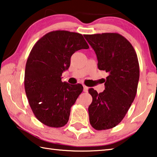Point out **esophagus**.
<instances>
[{"mask_svg":"<svg viewBox=\"0 0 157 157\" xmlns=\"http://www.w3.org/2000/svg\"><path fill=\"white\" fill-rule=\"evenodd\" d=\"M83 87H84V92H87L88 91L89 88L87 87V86H85V85H83Z\"/></svg>","mask_w":157,"mask_h":157,"instance_id":"esophagus-1","label":"esophagus"}]
</instances>
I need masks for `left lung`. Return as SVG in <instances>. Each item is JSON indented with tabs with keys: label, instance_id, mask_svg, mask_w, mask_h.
<instances>
[{
	"label": "left lung",
	"instance_id": "8db88e82",
	"mask_svg": "<svg viewBox=\"0 0 157 157\" xmlns=\"http://www.w3.org/2000/svg\"><path fill=\"white\" fill-rule=\"evenodd\" d=\"M98 59V68L108 73L105 90L89 89L92 102L89 121L96 130H106L121 122L134 101L140 68L136 52L127 39L116 33L84 35Z\"/></svg>",
	"mask_w": 157,
	"mask_h": 157
}]
</instances>
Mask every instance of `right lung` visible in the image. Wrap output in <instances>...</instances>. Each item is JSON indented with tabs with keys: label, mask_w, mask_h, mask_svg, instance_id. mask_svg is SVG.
<instances>
[{
	"label": "right lung",
	"mask_w": 157,
	"mask_h": 157,
	"mask_svg": "<svg viewBox=\"0 0 157 157\" xmlns=\"http://www.w3.org/2000/svg\"><path fill=\"white\" fill-rule=\"evenodd\" d=\"M89 48L82 35L68 31L49 32L32 48L25 69V91L34 115L44 125L59 128L68 122L83 86L63 82L61 77L75 52Z\"/></svg>",
	"instance_id": "obj_1"
}]
</instances>
